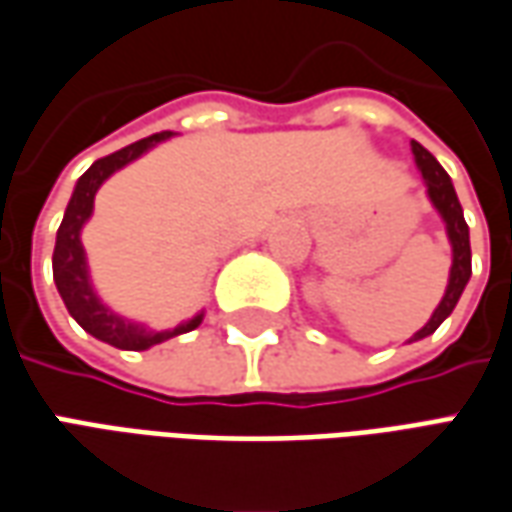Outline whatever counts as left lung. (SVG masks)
Listing matches in <instances>:
<instances>
[{
	"instance_id": "obj_1",
	"label": "left lung",
	"mask_w": 512,
	"mask_h": 512,
	"mask_svg": "<svg viewBox=\"0 0 512 512\" xmlns=\"http://www.w3.org/2000/svg\"><path fill=\"white\" fill-rule=\"evenodd\" d=\"M412 155H415V164L421 169L426 181V195L432 200V206L438 209V214L446 222V234H449L451 242V270H449V284H446V295L443 301L438 303V309L432 312L429 323L424 329L415 331L410 337V343L415 340H424L429 334H435L440 323L454 312V306L463 295L465 284L471 278V242H468V225H465L463 206L457 200V192H454V183L446 175V169L440 167L438 158L426 150L424 144L412 142Z\"/></svg>"
}]
</instances>
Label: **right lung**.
<instances>
[{"label":"right lung","instance_id":"obj_1","mask_svg":"<svg viewBox=\"0 0 512 512\" xmlns=\"http://www.w3.org/2000/svg\"><path fill=\"white\" fill-rule=\"evenodd\" d=\"M169 130L164 133H153L147 139L128 144L116 153L105 155L100 161H94L91 167L80 175V181L74 186L72 200L66 206L63 214L61 228H58V239H55V253H52V276H55V287L61 292L63 303L69 309V315L83 326V329L97 337L102 343L122 348V351H147L153 345L164 343L169 337H178L186 331L197 329L203 323V312L195 315L192 320H186L181 326L167 331H153L147 329L144 323H133L128 317L116 315L114 309H108L100 301V295L91 287V278H88V264H86V250L80 242V231L94 211V195L102 183L114 175L116 169L128 167L130 161H136L139 155H144L150 147L158 142H167Z\"/></svg>","mask_w":512,"mask_h":512}]
</instances>
